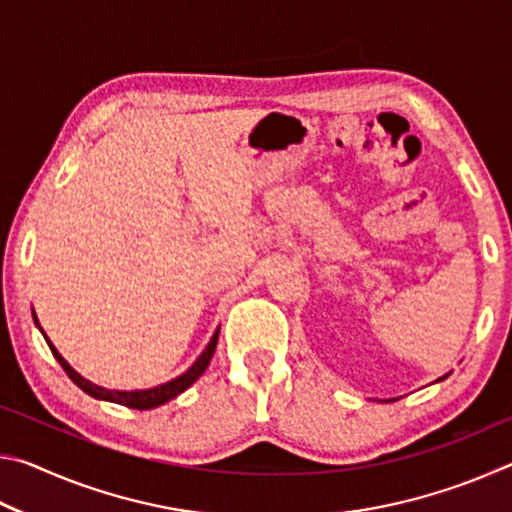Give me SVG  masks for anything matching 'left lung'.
Segmentation results:
<instances>
[{
    "label": "left lung",
    "mask_w": 512,
    "mask_h": 512,
    "mask_svg": "<svg viewBox=\"0 0 512 512\" xmlns=\"http://www.w3.org/2000/svg\"><path fill=\"white\" fill-rule=\"evenodd\" d=\"M445 377H447V375H445ZM445 377H440V379H438V381H443V379H445Z\"/></svg>",
    "instance_id": "obj_1"
}]
</instances>
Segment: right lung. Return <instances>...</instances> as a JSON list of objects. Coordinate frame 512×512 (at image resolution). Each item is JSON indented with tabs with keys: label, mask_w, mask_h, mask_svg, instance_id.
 Returning a JSON list of instances; mask_svg holds the SVG:
<instances>
[{
	"label": "right lung",
	"mask_w": 512,
	"mask_h": 512,
	"mask_svg": "<svg viewBox=\"0 0 512 512\" xmlns=\"http://www.w3.org/2000/svg\"><path fill=\"white\" fill-rule=\"evenodd\" d=\"M33 320H36V325L40 327L36 314H33ZM40 332H42V327H40ZM42 334H45V332H42ZM45 341L49 345V350L54 352V357L58 359L60 366H63V370L67 372V377L72 379L74 384L81 388V391H85V393L92 395V397H97V400L115 402V404H121V406H128V409L146 411V409H155V406H160L164 402L173 400V397L180 395V393H185L187 388L192 386L194 381L203 375L205 368L210 366V359H212V354L216 350V341H219V329H216L214 336L210 339V343H207V348L201 352V357H198L192 363V368H189L187 372H183V375H180V377L167 381V384H160V386H155V388H146V391H108V388L92 384V381L81 377L79 372H76L63 357H60V352L54 348V343L47 339V334H45Z\"/></svg>",
	"instance_id": "1"
}]
</instances>
